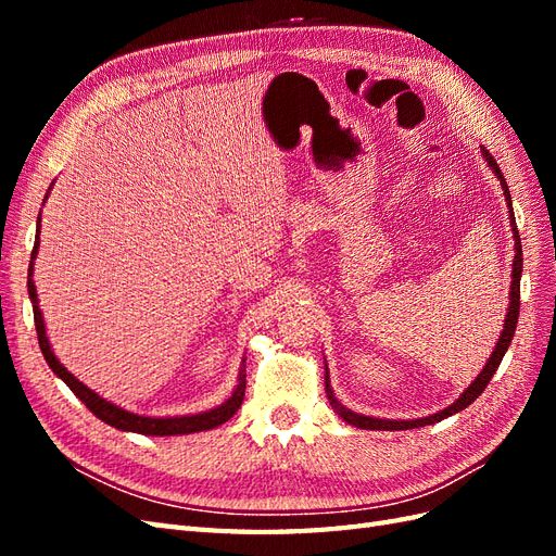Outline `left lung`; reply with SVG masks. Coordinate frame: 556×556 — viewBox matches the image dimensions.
<instances>
[{
  "mask_svg": "<svg viewBox=\"0 0 556 556\" xmlns=\"http://www.w3.org/2000/svg\"><path fill=\"white\" fill-rule=\"evenodd\" d=\"M482 157L486 160V164H490V169L496 174V178L501 180V188H503V194H506V204H508V213H510V227H513V239H515V260H513V282H510V306H508V315H506V325H503V331L498 336L496 341V348L490 355V359H486V364L482 366V371L478 374V378L470 382L466 390L462 392V396L452 403V406H447L445 410H439L433 413L429 417H419V419H380V417H368V415H359V413H352L350 408H345L343 403H339V399L333 396L331 392V384H329V371H327V364H325V390H327V396L331 401L333 410L339 413V417H343L348 425L357 427V429H376V431H403V429H417V427H427V425H435L441 422V419L459 413L464 408H468L470 403H473L482 392L484 387L490 384L492 376L496 374V368L503 359V355H506V350L513 341L515 336V327H517V317H519V278H521V241H519V229L515 225V213H513V199H510V190H508V182L506 178H503L501 169L496 160L490 155V150L482 148Z\"/></svg>",
  "mask_w": 556,
  "mask_h": 556,
  "instance_id": "obj_1",
  "label": "left lung"
}]
</instances>
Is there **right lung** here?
Masks as SVG:
<instances>
[{"label": "right lung", "instance_id": "obj_1", "mask_svg": "<svg viewBox=\"0 0 556 556\" xmlns=\"http://www.w3.org/2000/svg\"><path fill=\"white\" fill-rule=\"evenodd\" d=\"M39 223H41V217L37 220V227H41ZM37 252H39V229H37V239H35V250H31V260H37ZM31 274H35V268H31V264H29L27 292H29V299H31V311H35V325H37L39 348L43 352V357H46L48 366L53 368V374L58 378H62L64 384L70 387V390L83 403H86V406L92 410V415H97L99 419H102V422H106L115 429H121V431H134V433H146V435H178V433H194V431H206V429L220 427V425L227 422V419L233 417V413L241 408L243 394H245V364H241L237 390L231 392V396L223 403V406L211 408L206 413L182 415V417H146V415L129 413L121 406H115V403L102 399L97 392H92L88 384H83L78 378H74V374L66 371V368L58 362L55 352L50 350L48 336H46V325H43V315H41L39 299H37V288H35V280H31Z\"/></svg>", "mask_w": 556, "mask_h": 556}]
</instances>
